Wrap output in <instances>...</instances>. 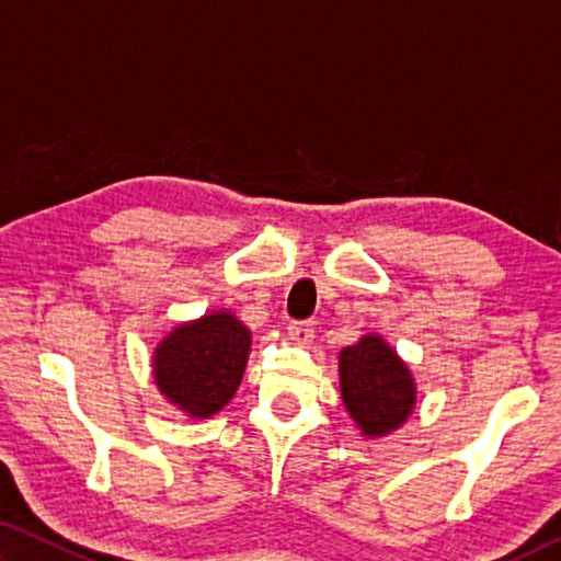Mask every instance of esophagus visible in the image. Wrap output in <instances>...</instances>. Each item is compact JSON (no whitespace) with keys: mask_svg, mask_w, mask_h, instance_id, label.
Instances as JSON below:
<instances>
[{"mask_svg":"<svg viewBox=\"0 0 561 561\" xmlns=\"http://www.w3.org/2000/svg\"><path fill=\"white\" fill-rule=\"evenodd\" d=\"M289 339L299 346H309L314 341V327L309 321H291L289 324Z\"/></svg>","mask_w":561,"mask_h":561,"instance_id":"obj_1","label":"esophagus"}]
</instances>
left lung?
I'll list each match as a JSON object with an SVG mask.
<instances>
[{"mask_svg":"<svg viewBox=\"0 0 561 561\" xmlns=\"http://www.w3.org/2000/svg\"><path fill=\"white\" fill-rule=\"evenodd\" d=\"M339 388L348 415L366 438H383L401 428L417 398L411 368L378 334L341 348Z\"/></svg>","mask_w":561,"mask_h":561,"instance_id":"1","label":"left lung"}]
</instances>
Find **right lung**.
I'll list each match as a JSON object with an SVG mask.
<instances>
[{
	"instance_id": "1",
	"label": "right lung",
	"mask_w": 561,
	"mask_h": 561,
	"mask_svg": "<svg viewBox=\"0 0 561 561\" xmlns=\"http://www.w3.org/2000/svg\"><path fill=\"white\" fill-rule=\"evenodd\" d=\"M250 348V329L232 311L183 321L153 351L158 391L187 417L220 413L242 383Z\"/></svg>"
}]
</instances>
